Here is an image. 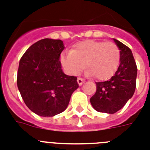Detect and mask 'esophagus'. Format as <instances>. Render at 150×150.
Segmentation results:
<instances>
[{"instance_id": "obj_1", "label": "esophagus", "mask_w": 150, "mask_h": 150, "mask_svg": "<svg viewBox=\"0 0 150 150\" xmlns=\"http://www.w3.org/2000/svg\"><path fill=\"white\" fill-rule=\"evenodd\" d=\"M77 81H78V84H79V86H81V85H82V84L85 82V80L82 79H81V78H78Z\"/></svg>"}]
</instances>
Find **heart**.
Instances as JSON below:
<instances>
[{
	"label": "heart",
	"mask_w": 150,
	"mask_h": 150,
	"mask_svg": "<svg viewBox=\"0 0 150 150\" xmlns=\"http://www.w3.org/2000/svg\"><path fill=\"white\" fill-rule=\"evenodd\" d=\"M60 59L69 75L79 74L86 64L87 75H95L98 80H105L117 70L120 51L113 42L87 40L76 44L71 52L62 53Z\"/></svg>",
	"instance_id": "heart-1"
}]
</instances>
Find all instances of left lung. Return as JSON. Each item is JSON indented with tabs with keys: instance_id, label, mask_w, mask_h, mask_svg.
Listing matches in <instances>:
<instances>
[{
	"instance_id": "obj_1",
	"label": "left lung",
	"mask_w": 150,
	"mask_h": 150,
	"mask_svg": "<svg viewBox=\"0 0 150 150\" xmlns=\"http://www.w3.org/2000/svg\"><path fill=\"white\" fill-rule=\"evenodd\" d=\"M120 51V64L115 75L108 81L96 83V92L90 98L98 112L113 114L126 104L136 89L137 67L130 48L113 38Z\"/></svg>"
}]
</instances>
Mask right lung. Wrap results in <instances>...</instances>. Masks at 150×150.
<instances>
[{
	"label": "right lung",
	"instance_id": "add662e5",
	"mask_svg": "<svg viewBox=\"0 0 150 150\" xmlns=\"http://www.w3.org/2000/svg\"><path fill=\"white\" fill-rule=\"evenodd\" d=\"M64 48L62 40L41 39L28 47L19 62L18 90L28 109L40 116L62 112L79 88L77 78L62 69L59 59Z\"/></svg>",
	"mask_w": 150,
	"mask_h": 150
}]
</instances>
